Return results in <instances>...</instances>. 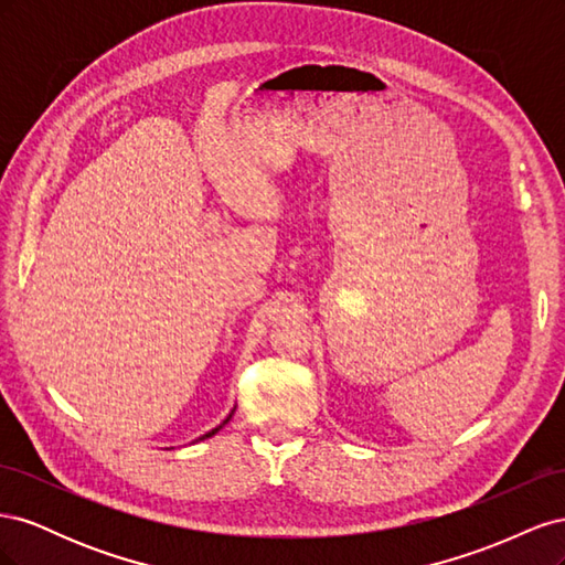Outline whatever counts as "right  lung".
<instances>
[{"label":"right lung","instance_id":"right-lung-1","mask_svg":"<svg viewBox=\"0 0 565 565\" xmlns=\"http://www.w3.org/2000/svg\"><path fill=\"white\" fill-rule=\"evenodd\" d=\"M216 431H218V429H212V431H210V434H204V436H202V438H210V436H214V434H216Z\"/></svg>","mask_w":565,"mask_h":565}]
</instances>
